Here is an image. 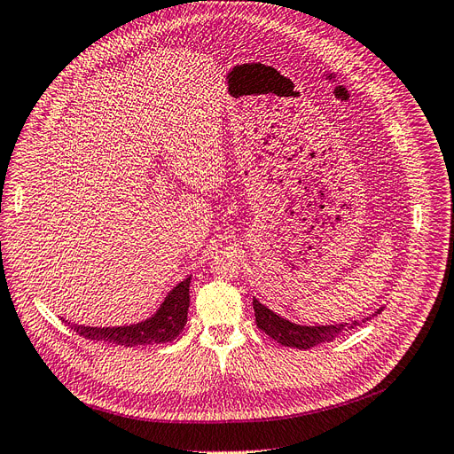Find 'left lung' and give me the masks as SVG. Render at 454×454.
I'll list each match as a JSON object with an SVG mask.
<instances>
[{
  "label": "left lung",
  "instance_id": "8db88e82",
  "mask_svg": "<svg viewBox=\"0 0 454 454\" xmlns=\"http://www.w3.org/2000/svg\"><path fill=\"white\" fill-rule=\"evenodd\" d=\"M253 307H254V314H256V325L258 329H262L263 333L270 334L273 340H277L282 346L288 348H297V349H310L317 344L324 342H331L337 337H340L342 333L356 329L357 325H363L364 322L371 320V317H363V320H354L348 324H331V325H299L294 324L286 317L278 316L277 312H273L271 309H267L265 305H262L260 301L254 297L253 299ZM383 307H380L372 316L381 314Z\"/></svg>",
  "mask_w": 454,
  "mask_h": 454
}]
</instances>
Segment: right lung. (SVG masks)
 <instances>
[{
	"label": "right lung",
	"instance_id": "1",
	"mask_svg": "<svg viewBox=\"0 0 454 454\" xmlns=\"http://www.w3.org/2000/svg\"><path fill=\"white\" fill-rule=\"evenodd\" d=\"M189 286L191 277L181 280L177 286L168 292L160 307L142 322L115 327H90L71 324V329H74L83 339L110 342L125 348L172 342L179 337V333L183 331L184 324H187V312L191 305Z\"/></svg>",
	"mask_w": 454,
	"mask_h": 454
}]
</instances>
